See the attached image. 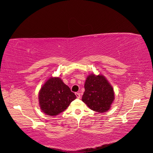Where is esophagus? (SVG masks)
I'll list each match as a JSON object with an SVG mask.
<instances>
[{"label":"esophagus","mask_w":153,"mask_h":153,"mask_svg":"<svg viewBox=\"0 0 153 153\" xmlns=\"http://www.w3.org/2000/svg\"><path fill=\"white\" fill-rule=\"evenodd\" d=\"M75 94H76V97H77V98H78V99H79L80 97H81L80 93H79V92H76Z\"/></svg>","instance_id":"1"}]
</instances>
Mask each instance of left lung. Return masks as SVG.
<instances>
[{
	"label": "left lung",
	"instance_id": "left-lung-1",
	"mask_svg": "<svg viewBox=\"0 0 153 153\" xmlns=\"http://www.w3.org/2000/svg\"><path fill=\"white\" fill-rule=\"evenodd\" d=\"M85 90L82 101L91 110L101 113L110 109L114 100V90L103 76L89 75L85 81Z\"/></svg>",
	"mask_w": 153,
	"mask_h": 153
}]
</instances>
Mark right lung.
Here are the masks:
<instances>
[{"mask_svg":"<svg viewBox=\"0 0 153 153\" xmlns=\"http://www.w3.org/2000/svg\"><path fill=\"white\" fill-rule=\"evenodd\" d=\"M76 98V96L59 77H50L39 93L41 109L48 116H57L63 112Z\"/></svg>","mask_w":153,"mask_h":153,"instance_id":"1","label":"right lung"}]
</instances>
